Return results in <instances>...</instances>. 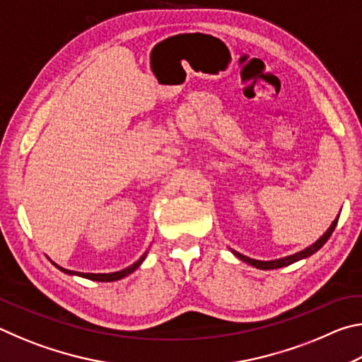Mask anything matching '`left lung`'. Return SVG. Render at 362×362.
I'll use <instances>...</instances> for the list:
<instances>
[{"instance_id":"left-lung-1","label":"left lung","mask_w":362,"mask_h":362,"mask_svg":"<svg viewBox=\"0 0 362 362\" xmlns=\"http://www.w3.org/2000/svg\"><path fill=\"white\" fill-rule=\"evenodd\" d=\"M337 222H339V218H335V220H334V223L330 225V228H329L326 233H324V235H322V236L320 238V240H317L315 244H311L310 247H306V249H303V250H300V252L293 254V255L284 257V259L269 260V262H262V260L249 259V257H246V255H241L240 252H235V250H233V254H235L236 257H240V259H241L243 262H246V263H249V265H252V267H255V268H260V269L283 268V267L291 265V263H293V262H298V260H302V259H306V257H310L311 254H315L316 250H320V249L324 246V244H326V241L329 240L330 235H332V231H334V228H335Z\"/></svg>"}]
</instances>
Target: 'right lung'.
<instances>
[{"instance_id": "add662e5", "label": "right lung", "mask_w": 362, "mask_h": 362, "mask_svg": "<svg viewBox=\"0 0 362 362\" xmlns=\"http://www.w3.org/2000/svg\"><path fill=\"white\" fill-rule=\"evenodd\" d=\"M145 257H146V252L140 257V259L136 262V263H132L131 267H127V268H124V269H121V272H116V273H78V272H71V269H65V268H62V267H59V265H56V263H54V265H56L59 269H62L64 273H69V274H78V276H83V278H88V279H93V281H102V283H108V281H118V279H121V278H124V276H127V274H131L134 269H136L140 263H142L144 260H145Z\"/></svg>"}]
</instances>
